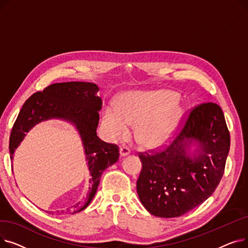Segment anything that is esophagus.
Here are the masks:
<instances>
[{
  "instance_id": "34e87169",
  "label": "esophagus",
  "mask_w": 248,
  "mask_h": 248,
  "mask_svg": "<svg viewBox=\"0 0 248 248\" xmlns=\"http://www.w3.org/2000/svg\"><path fill=\"white\" fill-rule=\"evenodd\" d=\"M129 153H131V151H129L128 148H126V147H121L120 148V154H121V155H123V157H124V155H127Z\"/></svg>"
}]
</instances>
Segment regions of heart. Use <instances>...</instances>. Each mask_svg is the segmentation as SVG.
Masks as SVG:
<instances>
[{
  "label": "heart",
  "instance_id": "heart-1",
  "mask_svg": "<svg viewBox=\"0 0 248 248\" xmlns=\"http://www.w3.org/2000/svg\"><path fill=\"white\" fill-rule=\"evenodd\" d=\"M182 115L173 91H129L119 98L116 106L107 104L102 124L114 140L126 138L129 125L137 124L136 139L140 144L158 147L172 137Z\"/></svg>",
  "mask_w": 248,
  "mask_h": 248
}]
</instances>
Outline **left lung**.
Returning <instances> with one entry per match:
<instances>
[{"label": "left lung", "mask_w": 248, "mask_h": 248, "mask_svg": "<svg viewBox=\"0 0 248 248\" xmlns=\"http://www.w3.org/2000/svg\"><path fill=\"white\" fill-rule=\"evenodd\" d=\"M184 117L168 145L139 153L142 168L138 195L158 217H179L196 208L211 196L224 174L230 134L222 109L214 102H203ZM192 141L200 142L193 158L186 153Z\"/></svg>", "instance_id": "1"}]
</instances>
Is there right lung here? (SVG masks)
Masks as SVG:
<instances>
[{
	"label": "right lung",
	"mask_w": 248,
	"mask_h": 248,
	"mask_svg": "<svg viewBox=\"0 0 248 248\" xmlns=\"http://www.w3.org/2000/svg\"><path fill=\"white\" fill-rule=\"evenodd\" d=\"M98 87L90 82L53 83L43 91H37L23 104L10 136V154L13 155L25 137V133L38 123L49 119H62L74 124L82 139L86 161L91 175V186L83 201L77 203L68 213L80 212L89 205L96 193L100 177L107 168L119 160V147L101 140L96 135L101 98Z\"/></svg>",
	"instance_id": "right-lung-1"
}]
</instances>
